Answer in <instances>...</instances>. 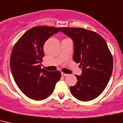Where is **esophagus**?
<instances>
[{
  "label": "esophagus",
  "instance_id": "esophagus-1",
  "mask_svg": "<svg viewBox=\"0 0 123 123\" xmlns=\"http://www.w3.org/2000/svg\"><path fill=\"white\" fill-rule=\"evenodd\" d=\"M61 75L62 76H68V74L64 73H61Z\"/></svg>",
  "mask_w": 123,
  "mask_h": 123
}]
</instances>
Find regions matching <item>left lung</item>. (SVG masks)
<instances>
[{"mask_svg": "<svg viewBox=\"0 0 123 123\" xmlns=\"http://www.w3.org/2000/svg\"><path fill=\"white\" fill-rule=\"evenodd\" d=\"M61 32L72 39L73 59L80 63L81 74L76 75L77 83L70 86L76 98L90 101L99 96L108 84L113 69V59L106 42L92 31L64 27Z\"/></svg>", "mask_w": 123, "mask_h": 123, "instance_id": "1", "label": "left lung"}]
</instances>
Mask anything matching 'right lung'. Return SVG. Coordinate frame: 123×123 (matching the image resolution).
<instances>
[{"instance_id":"right-lung-1","label":"right lung","mask_w":123,"mask_h":123,"mask_svg":"<svg viewBox=\"0 0 123 123\" xmlns=\"http://www.w3.org/2000/svg\"><path fill=\"white\" fill-rule=\"evenodd\" d=\"M61 28L36 26L20 38L12 50L10 66L15 82L21 92L35 100L45 99L53 92L61 77L59 71L41 68L44 56L43 45Z\"/></svg>"}]
</instances>
